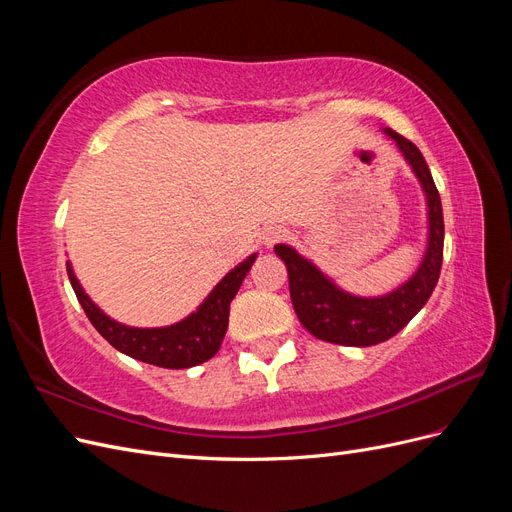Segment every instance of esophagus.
Here are the masks:
<instances>
[{"mask_svg":"<svg viewBox=\"0 0 512 512\" xmlns=\"http://www.w3.org/2000/svg\"><path fill=\"white\" fill-rule=\"evenodd\" d=\"M288 237V230L282 228V226H269L265 228V232H262V243H265L267 247H273L275 243H280Z\"/></svg>","mask_w":512,"mask_h":512,"instance_id":"esophagus-1","label":"esophagus"}]
</instances>
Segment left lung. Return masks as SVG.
<instances>
[{"label": "left lung", "mask_w": 512, "mask_h": 512, "mask_svg": "<svg viewBox=\"0 0 512 512\" xmlns=\"http://www.w3.org/2000/svg\"><path fill=\"white\" fill-rule=\"evenodd\" d=\"M389 134L406 162L412 166L416 179L421 181L427 198L429 215V239L427 252L421 267L384 297H354L350 292L337 288L314 262L303 258L288 245H275V254L286 262L290 299L303 327L322 342L339 346H376L397 335L406 324L421 312L429 301L433 288L438 284L442 269L444 250V218L442 203L436 183L429 173V166L418 147L397 134L395 130H384Z\"/></svg>", "instance_id": "obj_1"}]
</instances>
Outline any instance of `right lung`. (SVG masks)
Masks as SVG:
<instances>
[{
  "label": "right lung",
  "instance_id": "right-lung-1",
  "mask_svg": "<svg viewBox=\"0 0 512 512\" xmlns=\"http://www.w3.org/2000/svg\"><path fill=\"white\" fill-rule=\"evenodd\" d=\"M256 254L245 258L241 265L232 269L224 280L211 290L209 297L200 303L194 314L183 318L177 324L160 329H136L108 318L102 309L91 301L68 262V277L76 292L81 307L96 331L106 339L108 344L119 352L132 356L149 365H158L166 369H185L209 361L220 350L222 339L228 329L230 301L235 299L241 282L247 271L252 269Z\"/></svg>",
  "mask_w": 512,
  "mask_h": 512
}]
</instances>
